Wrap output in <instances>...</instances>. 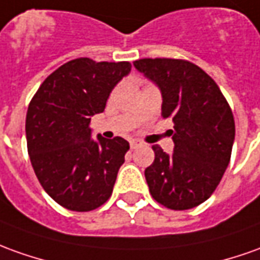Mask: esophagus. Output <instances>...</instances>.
<instances>
[{
  "label": "esophagus",
  "mask_w": 260,
  "mask_h": 260,
  "mask_svg": "<svg viewBox=\"0 0 260 260\" xmlns=\"http://www.w3.org/2000/svg\"><path fill=\"white\" fill-rule=\"evenodd\" d=\"M141 143L139 140H130V148L132 150H134V148H137L139 146H140Z\"/></svg>",
  "instance_id": "1"
}]
</instances>
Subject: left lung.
Here are the masks:
<instances>
[{
    "label": "left lung",
    "mask_w": 260,
    "mask_h": 260,
    "mask_svg": "<svg viewBox=\"0 0 260 260\" xmlns=\"http://www.w3.org/2000/svg\"><path fill=\"white\" fill-rule=\"evenodd\" d=\"M136 69L160 87L161 114L171 117L174 153L153 146L146 168L150 194L166 208L198 207L215 191L228 167L235 140V120L215 80L184 59H139Z\"/></svg>",
    "instance_id": "obj_1"
}]
</instances>
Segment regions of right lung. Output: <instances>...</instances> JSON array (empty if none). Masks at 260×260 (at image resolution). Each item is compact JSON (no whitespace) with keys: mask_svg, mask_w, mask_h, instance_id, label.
I'll use <instances>...</instances> for the list:
<instances>
[{"mask_svg":"<svg viewBox=\"0 0 260 260\" xmlns=\"http://www.w3.org/2000/svg\"><path fill=\"white\" fill-rule=\"evenodd\" d=\"M130 62L78 58L45 79L26 112V146L41 185L69 211L87 212L110 198L128 143L90 139V117L102 113Z\"/></svg>","mask_w":260,"mask_h":260,"instance_id":"right-lung-1","label":"right lung"}]
</instances>
